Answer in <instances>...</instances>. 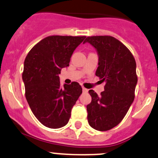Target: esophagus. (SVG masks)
I'll use <instances>...</instances> for the list:
<instances>
[{"label":"esophagus","instance_id":"34e87169","mask_svg":"<svg viewBox=\"0 0 158 158\" xmlns=\"http://www.w3.org/2000/svg\"><path fill=\"white\" fill-rule=\"evenodd\" d=\"M83 92L84 93H87L88 92V89H86V88H84V87H83Z\"/></svg>","mask_w":158,"mask_h":158}]
</instances>
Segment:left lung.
Listing matches in <instances>:
<instances>
[{
  "label": "left lung",
  "mask_w": 158,
  "mask_h": 158,
  "mask_svg": "<svg viewBox=\"0 0 158 158\" xmlns=\"http://www.w3.org/2000/svg\"><path fill=\"white\" fill-rule=\"evenodd\" d=\"M96 50L99 63L96 75L106 83L99 96L89 90L92 101L86 106L89 126L106 131L119 124L135 98L136 63L125 45L111 36L87 37L84 44Z\"/></svg>",
  "instance_id": "8db88e82"
}]
</instances>
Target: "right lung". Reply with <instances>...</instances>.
<instances>
[{
	"mask_svg": "<svg viewBox=\"0 0 158 158\" xmlns=\"http://www.w3.org/2000/svg\"><path fill=\"white\" fill-rule=\"evenodd\" d=\"M85 36H49L38 42L25 59L23 81L25 98L35 116L45 127L65 126L82 93L77 82L60 86L59 74L68 67L74 50Z\"/></svg>",
	"mask_w": 158,
	"mask_h": 158,
	"instance_id": "add662e5",
	"label": "right lung"
}]
</instances>
